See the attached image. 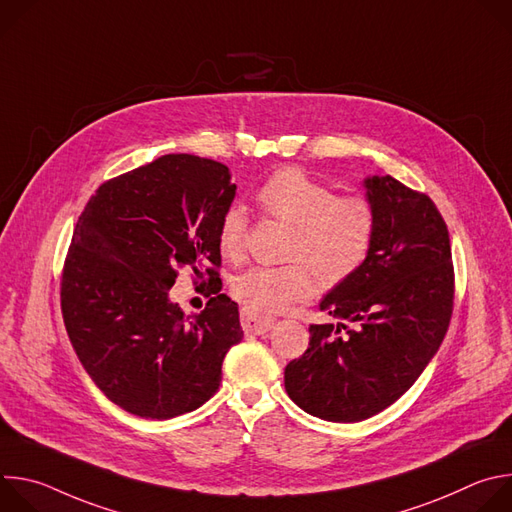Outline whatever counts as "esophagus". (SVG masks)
I'll list each match as a JSON object with an SVG mask.
<instances>
[{"instance_id":"1","label":"esophagus","mask_w":512,"mask_h":512,"mask_svg":"<svg viewBox=\"0 0 512 512\" xmlns=\"http://www.w3.org/2000/svg\"><path fill=\"white\" fill-rule=\"evenodd\" d=\"M273 318L271 316H261L251 310H241V326L247 334H265L273 328Z\"/></svg>"}]
</instances>
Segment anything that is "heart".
<instances>
[{"label":"heart","instance_id":"obj_1","mask_svg":"<svg viewBox=\"0 0 512 512\" xmlns=\"http://www.w3.org/2000/svg\"><path fill=\"white\" fill-rule=\"evenodd\" d=\"M263 216L287 225L285 265L251 267L233 279V296L251 312L275 314L306 300L322 285L336 287L367 263L377 216L362 196L334 192L300 168L287 166L269 174L255 192ZM218 249L227 261H241L247 241V216L227 208L218 225Z\"/></svg>","mask_w":512,"mask_h":512}]
</instances>
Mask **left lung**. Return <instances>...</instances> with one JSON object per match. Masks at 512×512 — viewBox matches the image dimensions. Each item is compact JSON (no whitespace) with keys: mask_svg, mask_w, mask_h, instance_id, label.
Returning <instances> with one entry per match:
<instances>
[{"mask_svg":"<svg viewBox=\"0 0 512 512\" xmlns=\"http://www.w3.org/2000/svg\"><path fill=\"white\" fill-rule=\"evenodd\" d=\"M364 188L377 216L371 255L320 302L342 322L312 324L308 350L283 377L298 407L338 423L393 405L440 348L454 310L450 235L433 200L393 176Z\"/></svg>","mask_w":512,"mask_h":512,"instance_id":"obj_1","label":"left lung"}]
</instances>
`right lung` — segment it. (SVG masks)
I'll list each match as a JSON object with an SVG mask.
<instances>
[{"mask_svg": "<svg viewBox=\"0 0 512 512\" xmlns=\"http://www.w3.org/2000/svg\"><path fill=\"white\" fill-rule=\"evenodd\" d=\"M237 186L225 164L168 154L105 184L72 233L60 306L81 364L109 401L145 419L198 409L243 340L239 306L218 294V225ZM192 266L217 296L184 317L167 291Z\"/></svg>", "mask_w": 512, "mask_h": 512, "instance_id": "obj_1", "label": "right lung"}]
</instances>
